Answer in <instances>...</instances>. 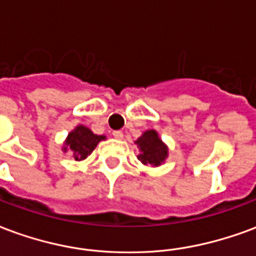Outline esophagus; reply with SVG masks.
Returning <instances> with one entry per match:
<instances>
[{"label": "esophagus", "mask_w": 256, "mask_h": 256, "mask_svg": "<svg viewBox=\"0 0 256 256\" xmlns=\"http://www.w3.org/2000/svg\"><path fill=\"white\" fill-rule=\"evenodd\" d=\"M112 136L115 137L116 140H122L123 138V133L120 130H115V132H112Z\"/></svg>", "instance_id": "esophagus-1"}]
</instances>
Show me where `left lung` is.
I'll return each instance as SVG.
<instances>
[{
	"label": "left lung",
	"instance_id": "8db88e82",
	"mask_svg": "<svg viewBox=\"0 0 256 256\" xmlns=\"http://www.w3.org/2000/svg\"><path fill=\"white\" fill-rule=\"evenodd\" d=\"M136 144L138 146L140 154L138 160L144 164L150 166H160L168 156V148L159 137L156 130H146L142 133Z\"/></svg>",
	"mask_w": 256,
	"mask_h": 256
}]
</instances>
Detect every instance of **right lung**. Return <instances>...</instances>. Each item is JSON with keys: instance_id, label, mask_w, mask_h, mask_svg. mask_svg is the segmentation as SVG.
Masks as SVG:
<instances>
[{"instance_id": "right-lung-1", "label": "right lung", "mask_w": 256, "mask_h": 256, "mask_svg": "<svg viewBox=\"0 0 256 256\" xmlns=\"http://www.w3.org/2000/svg\"><path fill=\"white\" fill-rule=\"evenodd\" d=\"M101 140H106V136H97L90 128L79 124L67 136L63 150H72L75 160H84L93 152Z\"/></svg>"}]
</instances>
